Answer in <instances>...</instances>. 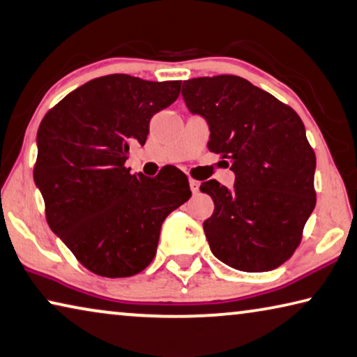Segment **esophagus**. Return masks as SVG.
Instances as JSON below:
<instances>
[{"instance_id": "1", "label": "esophagus", "mask_w": 357, "mask_h": 357, "mask_svg": "<svg viewBox=\"0 0 357 357\" xmlns=\"http://www.w3.org/2000/svg\"><path fill=\"white\" fill-rule=\"evenodd\" d=\"M189 184H190V190L194 192V194H197V192H199V189H200V183L197 179H189Z\"/></svg>"}]
</instances>
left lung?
Masks as SVG:
<instances>
[{
    "label": "left lung",
    "mask_w": 357,
    "mask_h": 357,
    "mask_svg": "<svg viewBox=\"0 0 357 357\" xmlns=\"http://www.w3.org/2000/svg\"><path fill=\"white\" fill-rule=\"evenodd\" d=\"M183 98L208 121V149L235 173L229 190L202 183L214 213L203 222L211 252L229 267L270 271L301 245L316 205V155L291 106L240 76L183 82Z\"/></svg>",
    "instance_id": "1"
}]
</instances>
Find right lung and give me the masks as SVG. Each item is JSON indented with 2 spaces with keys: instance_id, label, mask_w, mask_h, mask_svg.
Listing matches in <instances>:
<instances>
[{
  "instance_id": "1",
  "label": "right lung",
  "mask_w": 357,
  "mask_h": 357,
  "mask_svg": "<svg viewBox=\"0 0 357 357\" xmlns=\"http://www.w3.org/2000/svg\"><path fill=\"white\" fill-rule=\"evenodd\" d=\"M181 81L128 75L92 79L56 103L39 123L33 178L49 227L84 267L127 278L155 257L163 220L190 199L178 168L155 178L126 167L132 143H146L149 122L179 97Z\"/></svg>"
}]
</instances>
